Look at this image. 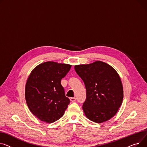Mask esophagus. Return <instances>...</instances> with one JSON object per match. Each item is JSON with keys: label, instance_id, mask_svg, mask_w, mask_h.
Here are the masks:
<instances>
[{"label": "esophagus", "instance_id": "34e87169", "mask_svg": "<svg viewBox=\"0 0 147 147\" xmlns=\"http://www.w3.org/2000/svg\"><path fill=\"white\" fill-rule=\"evenodd\" d=\"M70 100L72 102H75L76 100V98L75 97H71V98H70Z\"/></svg>", "mask_w": 147, "mask_h": 147}]
</instances>
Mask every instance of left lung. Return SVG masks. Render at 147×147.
Wrapping results in <instances>:
<instances>
[{
    "instance_id": "obj_1",
    "label": "left lung",
    "mask_w": 147,
    "mask_h": 147,
    "mask_svg": "<svg viewBox=\"0 0 147 147\" xmlns=\"http://www.w3.org/2000/svg\"><path fill=\"white\" fill-rule=\"evenodd\" d=\"M75 70L84 81L87 97L82 109L88 119L102 123L113 117L121 106L123 89L115 69L101 61L75 66Z\"/></svg>"
}]
</instances>
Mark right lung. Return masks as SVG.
<instances>
[{
    "label": "right lung",
    "instance_id": "add662e5",
    "mask_svg": "<svg viewBox=\"0 0 147 147\" xmlns=\"http://www.w3.org/2000/svg\"><path fill=\"white\" fill-rule=\"evenodd\" d=\"M71 65L46 62L31 71L25 85V97L31 113L42 122L53 123L61 118L70 100L65 96L61 80Z\"/></svg>",
    "mask_w": 147,
    "mask_h": 147
}]
</instances>
